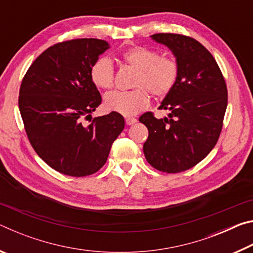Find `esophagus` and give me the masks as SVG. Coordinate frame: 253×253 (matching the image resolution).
I'll return each instance as SVG.
<instances>
[{
  "mask_svg": "<svg viewBox=\"0 0 253 253\" xmlns=\"http://www.w3.org/2000/svg\"><path fill=\"white\" fill-rule=\"evenodd\" d=\"M125 122H126L127 125L130 126V125H134V124L137 123V119L134 118V117H126L125 118Z\"/></svg>",
  "mask_w": 253,
  "mask_h": 253,
  "instance_id": "34e87169",
  "label": "esophagus"
}]
</instances>
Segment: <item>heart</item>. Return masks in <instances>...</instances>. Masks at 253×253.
<instances>
[{"label":"heart","mask_w":253,"mask_h":253,"mask_svg":"<svg viewBox=\"0 0 253 253\" xmlns=\"http://www.w3.org/2000/svg\"><path fill=\"white\" fill-rule=\"evenodd\" d=\"M128 66L137 70L134 85L129 91H113L104 98L107 110L131 116L146 108L149 92L162 98L172 91L178 78V63L168 55H158L155 50L134 45L121 54ZM90 78L97 87L108 90L114 85V67L110 59L99 57L90 68ZM148 90L146 91V89Z\"/></svg>","instance_id":"1"}]
</instances>
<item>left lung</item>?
<instances>
[{"instance_id":"1","label":"left lung","mask_w":253,"mask_h":253,"mask_svg":"<svg viewBox=\"0 0 253 253\" xmlns=\"http://www.w3.org/2000/svg\"><path fill=\"white\" fill-rule=\"evenodd\" d=\"M154 41L172 51L178 63L176 84L160 106L169 117L153 113L139 117L148 129L143 151L154 169L179 173L193 168L212 151L219 139L228 90L219 66L193 38L175 33H156Z\"/></svg>"}]
</instances>
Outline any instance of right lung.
Here are the masks:
<instances>
[{
    "mask_svg": "<svg viewBox=\"0 0 253 253\" xmlns=\"http://www.w3.org/2000/svg\"><path fill=\"white\" fill-rule=\"evenodd\" d=\"M108 49L99 39L60 42L34 60L21 84L19 109L30 143L50 168L69 176L98 172L125 127L114 111L83 123L101 104L90 68Z\"/></svg>",
    "mask_w": 253,
    "mask_h": 253,
    "instance_id": "add662e5",
    "label": "right lung"
}]
</instances>
